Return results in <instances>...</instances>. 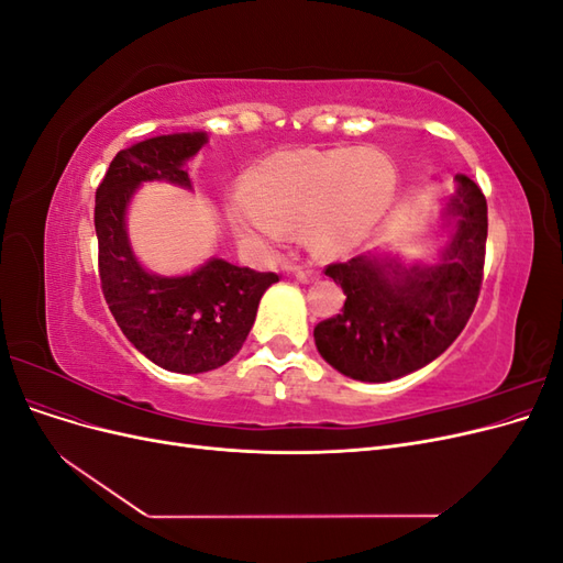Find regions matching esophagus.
<instances>
[{"label":"esophagus","mask_w":563,"mask_h":563,"mask_svg":"<svg viewBox=\"0 0 563 563\" xmlns=\"http://www.w3.org/2000/svg\"><path fill=\"white\" fill-rule=\"evenodd\" d=\"M296 279L298 282H302V284H312V282H317L319 279V272L317 269H305V267H298L296 272Z\"/></svg>","instance_id":"34e87169"}]
</instances>
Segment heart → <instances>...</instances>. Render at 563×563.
I'll list each match as a JSON object with an SVG mask.
<instances>
[{
  "label": "heart",
  "instance_id": "obj_1",
  "mask_svg": "<svg viewBox=\"0 0 563 563\" xmlns=\"http://www.w3.org/2000/svg\"><path fill=\"white\" fill-rule=\"evenodd\" d=\"M395 190L397 168L376 147L282 150L249 168L230 220L240 240L261 249L302 223L317 253L335 255L380 223Z\"/></svg>",
  "mask_w": 563,
  "mask_h": 563
}]
</instances>
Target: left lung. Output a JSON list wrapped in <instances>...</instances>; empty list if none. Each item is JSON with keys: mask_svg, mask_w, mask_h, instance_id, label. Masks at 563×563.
<instances>
[{"mask_svg": "<svg viewBox=\"0 0 563 563\" xmlns=\"http://www.w3.org/2000/svg\"><path fill=\"white\" fill-rule=\"evenodd\" d=\"M455 230L444 261L401 269L368 258L327 265L343 310L314 327L319 354L343 376L387 383L428 366L465 329L482 291L488 209L479 185L457 176L449 203Z\"/></svg>", "mask_w": 563, "mask_h": 563, "instance_id": "1", "label": "left lung"}]
</instances>
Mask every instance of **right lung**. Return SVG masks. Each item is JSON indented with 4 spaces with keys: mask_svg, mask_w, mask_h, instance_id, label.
<instances>
[{
    "mask_svg": "<svg viewBox=\"0 0 563 563\" xmlns=\"http://www.w3.org/2000/svg\"><path fill=\"white\" fill-rule=\"evenodd\" d=\"M207 143L203 133L157 135L119 150L96 190L100 288L117 327L150 362L176 373H203L242 350L267 286L277 272H255L220 258L192 275L157 277L133 258L124 213L143 180L190 185L185 159Z\"/></svg>",
    "mask_w": 563,
    "mask_h": 563,
    "instance_id": "obj_1",
    "label": "right lung"
}]
</instances>
